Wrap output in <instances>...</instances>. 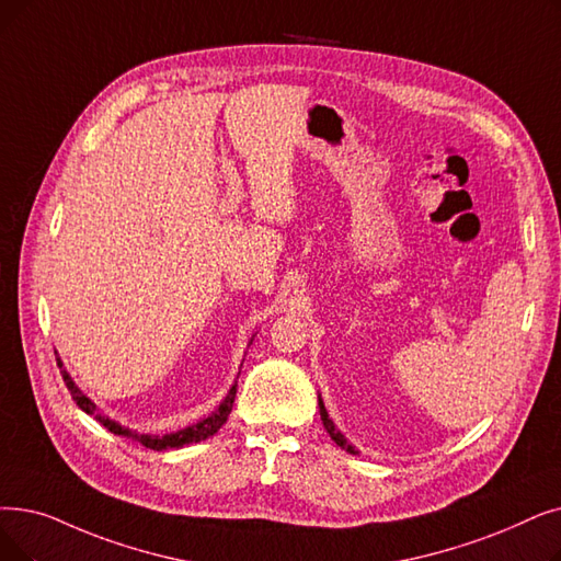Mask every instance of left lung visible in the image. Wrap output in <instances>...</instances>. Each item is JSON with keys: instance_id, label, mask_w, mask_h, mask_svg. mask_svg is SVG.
I'll return each instance as SVG.
<instances>
[{"instance_id": "left-lung-1", "label": "left lung", "mask_w": 561, "mask_h": 561, "mask_svg": "<svg viewBox=\"0 0 561 561\" xmlns=\"http://www.w3.org/2000/svg\"><path fill=\"white\" fill-rule=\"evenodd\" d=\"M319 408H321V420H323V426L328 428V433H330V437L332 440L341 447V449H346V451H351V454H355V449L348 445V440L344 435H341L336 428H334V424H332V420L328 417V410H325V405H323V401H321V397H319Z\"/></svg>"}]
</instances>
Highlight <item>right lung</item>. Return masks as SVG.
Instances as JSON below:
<instances>
[{"label": "right lung", "instance_id": "obj_1", "mask_svg": "<svg viewBox=\"0 0 561 561\" xmlns=\"http://www.w3.org/2000/svg\"><path fill=\"white\" fill-rule=\"evenodd\" d=\"M57 364L61 367L59 359H57ZM61 376H64V382H66V387H68V392H70L72 401H76V403L87 412V415H95V405L80 392V389L76 387V382L70 380V376H68L66 371H61ZM233 399H236V385L231 387V392L227 394V399L220 403V408H217L210 417L202 420L199 424H194V426H187V428H183V431L169 433V435H137V433H130L128 428H121L118 424H114V422H110V420H105V417H101V415H99V420H101L103 426L110 428L112 433H116V435H133V437H137V440H139L144 447H149V449H156V451H162V449H179V447L190 445V443H202V440H206V437H210L213 433H217V428H220V426L227 422V417H229V412H231V408H233Z\"/></svg>", "mask_w": 561, "mask_h": 561}]
</instances>
